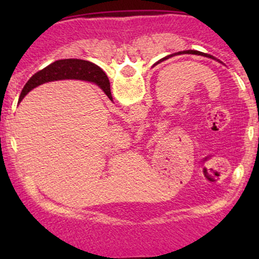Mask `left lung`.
I'll return each instance as SVG.
<instances>
[{"instance_id":"left-lung-1","label":"left lung","mask_w":259,"mask_h":259,"mask_svg":"<svg viewBox=\"0 0 259 259\" xmlns=\"http://www.w3.org/2000/svg\"><path fill=\"white\" fill-rule=\"evenodd\" d=\"M183 53H190V55H200V56H207V57H212V56H208L206 53L200 52V51H194V50H189V51H184Z\"/></svg>"}]
</instances>
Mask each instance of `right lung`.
Listing matches in <instances>:
<instances>
[{
	"mask_svg": "<svg viewBox=\"0 0 259 259\" xmlns=\"http://www.w3.org/2000/svg\"><path fill=\"white\" fill-rule=\"evenodd\" d=\"M69 78H79L82 80L95 81L105 91L108 99L112 100L109 80L106 76V74L101 70L100 67L91 63V62L82 61V59H61V61H56L55 63L47 65L42 70L34 74L22 90L19 101H22L23 97L29 91L38 85L44 84V82Z\"/></svg>",
	"mask_w": 259,
	"mask_h": 259,
	"instance_id": "1",
	"label": "right lung"
}]
</instances>
